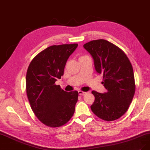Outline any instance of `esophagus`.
Listing matches in <instances>:
<instances>
[{"label":"esophagus","mask_w":150,"mask_h":150,"mask_svg":"<svg viewBox=\"0 0 150 150\" xmlns=\"http://www.w3.org/2000/svg\"><path fill=\"white\" fill-rule=\"evenodd\" d=\"M79 95H84L86 94V92H83V91H79Z\"/></svg>","instance_id":"esophagus-1"}]
</instances>
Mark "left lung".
<instances>
[{
	"mask_svg": "<svg viewBox=\"0 0 150 150\" xmlns=\"http://www.w3.org/2000/svg\"><path fill=\"white\" fill-rule=\"evenodd\" d=\"M83 47L92 56L96 72L102 74L104 93L93 91L92 111L104 120L120 118L128 109L135 91L134 70L122 50L106 40L88 42Z\"/></svg>",
	"mask_w": 150,
	"mask_h": 150,
	"instance_id": "8db88e82",
	"label": "left lung"
}]
</instances>
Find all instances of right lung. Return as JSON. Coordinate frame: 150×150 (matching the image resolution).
<instances>
[{
	"label": "right lung",
	"mask_w": 150,
	"mask_h": 150,
	"mask_svg": "<svg viewBox=\"0 0 150 150\" xmlns=\"http://www.w3.org/2000/svg\"><path fill=\"white\" fill-rule=\"evenodd\" d=\"M78 44L51 46L32 60L27 70L26 90L33 112L51 127L66 124L75 112L76 91L67 92L55 84L64 75L67 61Z\"/></svg>",
	"instance_id": "right-lung-1"
}]
</instances>
